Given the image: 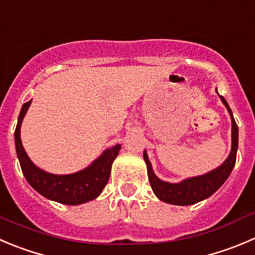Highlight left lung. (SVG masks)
I'll list each match as a JSON object with an SVG mask.
<instances>
[{
    "instance_id": "obj_1",
    "label": "left lung",
    "mask_w": 255,
    "mask_h": 255,
    "mask_svg": "<svg viewBox=\"0 0 255 255\" xmlns=\"http://www.w3.org/2000/svg\"><path fill=\"white\" fill-rule=\"evenodd\" d=\"M219 96L222 99L223 104L227 106L230 116H232L233 125L232 151H230L228 159L223 162L219 168L205 174V175L186 179V180L181 181L179 184L165 183V181L156 178V175L152 171L151 164L147 159L146 152L144 151V160L147 166V176H149L150 185H151L155 195L162 202L175 205H191L198 202H202L204 199L213 195L224 184V181L227 180L228 176L232 173L233 168L235 165V160H237V150H238V125H237L234 118H233V113L225 99L222 95Z\"/></svg>"
}]
</instances>
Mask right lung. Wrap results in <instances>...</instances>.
Here are the masks:
<instances>
[{
    "label": "right lung",
    "mask_w": 255,
    "mask_h": 255,
    "mask_svg": "<svg viewBox=\"0 0 255 255\" xmlns=\"http://www.w3.org/2000/svg\"><path fill=\"white\" fill-rule=\"evenodd\" d=\"M30 104L31 100L23 104L18 121H17L16 130H14L17 156L20 160L21 169L28 184L45 198L61 203V204L77 205L98 198L108 184L111 165L115 157L118 156L121 145H115L108 149L89 168L79 173L70 174V175H53V174L46 173L35 166V164L26 154L22 142H21V123Z\"/></svg>",
    "instance_id": "add662e5"
}]
</instances>
